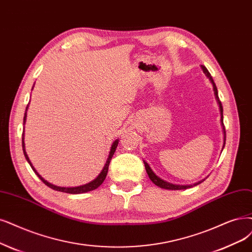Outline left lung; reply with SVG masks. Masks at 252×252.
I'll return each mask as SVG.
<instances>
[{
	"instance_id": "8db88e82",
	"label": "left lung",
	"mask_w": 252,
	"mask_h": 252,
	"mask_svg": "<svg viewBox=\"0 0 252 252\" xmlns=\"http://www.w3.org/2000/svg\"><path fill=\"white\" fill-rule=\"evenodd\" d=\"M201 68H202L203 72L206 73V76L211 80V82H212V84H213L214 93H215V96H216V98H217V101H218V104H219V108H220V112H221V124H222V126H223V133H224V144H225V138H226L225 136H226V135H225V127H224V125H223V108H222V104H221V101H220L219 96H218V90H217V87H216V84H215V82H214V80H213V78H212V76H211V73L209 72V70L207 69V67L204 66V65H201ZM224 144H223V147H224ZM143 162H144V166H145V170H146L148 176H150L151 181H152L155 185H157L158 187L164 188V189H168V190H182V189H188V188L193 187L192 185H190V186H179V185H173V184L167 183V182L161 180V179L159 178V176H157V175L155 174V172L152 170L150 165H148L145 161H143ZM200 183H201V182H199V183H197V184H195V186L200 184Z\"/></svg>"
}]
</instances>
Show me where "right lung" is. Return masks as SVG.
<instances>
[{
	"instance_id": "add662e5",
	"label": "right lung",
	"mask_w": 252,
	"mask_h": 252,
	"mask_svg": "<svg viewBox=\"0 0 252 252\" xmlns=\"http://www.w3.org/2000/svg\"><path fill=\"white\" fill-rule=\"evenodd\" d=\"M27 109H28V107L26 108V113H25V116H24V124H25V121H26ZM22 142H23V151H24V155H25V157H26V160L28 161V163L30 164V166L32 167V169H33V171L36 173V175L38 176V178H39V179H40V180H41V181H42L46 186H48V187L52 188L53 190L60 191V192H65V193H69V194H80V193H85V192L92 191V190H94V189H96V188H98V187H99V186L102 184V182H104V181H105V179H106L107 173H108V169H109V165H110V162H111V159H112V157H113V155H114V153H115V151H116L117 144H118V140H115V141H114V143L112 144L111 151H110V155H109V158H108V160H107V162H106V165H105L104 168H102L101 172L99 173V175L97 176V178H96L95 180H93L92 182H90V183H88V184H86V185L80 186V187H74V188H63V187H57V186H55V185L50 184L49 182H46V181L42 178V176H40V175L38 174V172H37V171L35 170L34 167L32 166V164H31V162H30V160H29V158H28V155H27V153H26V151H25L24 137H23V140H22Z\"/></svg>"
}]
</instances>
